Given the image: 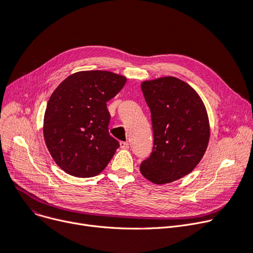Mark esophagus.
Segmentation results:
<instances>
[{
    "label": "esophagus",
    "instance_id": "1",
    "mask_svg": "<svg viewBox=\"0 0 253 253\" xmlns=\"http://www.w3.org/2000/svg\"><path fill=\"white\" fill-rule=\"evenodd\" d=\"M120 147H121V149L126 150L129 148V144L127 141H120Z\"/></svg>",
    "mask_w": 253,
    "mask_h": 253
}]
</instances>
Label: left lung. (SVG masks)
<instances>
[{
  "instance_id": "1",
  "label": "left lung",
  "mask_w": 253,
  "mask_h": 253,
  "mask_svg": "<svg viewBox=\"0 0 253 253\" xmlns=\"http://www.w3.org/2000/svg\"><path fill=\"white\" fill-rule=\"evenodd\" d=\"M151 111L154 147L140 172L154 184L190 173L205 155L210 125L207 109L191 85L173 76L141 83Z\"/></svg>"
}]
</instances>
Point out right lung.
<instances>
[{"label": "right lung", "mask_w": 253, "mask_h": 253, "mask_svg": "<svg viewBox=\"0 0 253 253\" xmlns=\"http://www.w3.org/2000/svg\"><path fill=\"white\" fill-rule=\"evenodd\" d=\"M127 79L109 71L69 75L51 94L43 121V136L54 162L73 177L99 174L111 161L119 141L108 133L106 102Z\"/></svg>", "instance_id": "add662e5"}]
</instances>
